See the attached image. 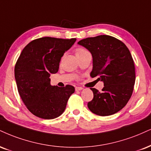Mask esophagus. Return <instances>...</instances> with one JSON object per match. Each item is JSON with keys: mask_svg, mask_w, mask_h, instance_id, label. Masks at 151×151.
I'll return each mask as SVG.
<instances>
[{"mask_svg": "<svg viewBox=\"0 0 151 151\" xmlns=\"http://www.w3.org/2000/svg\"><path fill=\"white\" fill-rule=\"evenodd\" d=\"M82 89H83L82 87H79V86L75 87V91H81V90H82Z\"/></svg>", "mask_w": 151, "mask_h": 151, "instance_id": "1", "label": "esophagus"}]
</instances>
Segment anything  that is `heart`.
<instances>
[{
    "label": "heart",
    "mask_w": 151,
    "mask_h": 151,
    "mask_svg": "<svg viewBox=\"0 0 151 151\" xmlns=\"http://www.w3.org/2000/svg\"><path fill=\"white\" fill-rule=\"evenodd\" d=\"M86 52H88V51H87L86 49H84L83 48H81V47H79V48H77L75 49V55L77 56V58L79 57V56L83 55V54L86 53Z\"/></svg>",
    "instance_id": "1"
}]
</instances>
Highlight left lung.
I'll return each instance as SVG.
<instances>
[{
	"label": "left lung",
	"mask_w": 151,
	"mask_h": 151,
	"mask_svg": "<svg viewBox=\"0 0 151 151\" xmlns=\"http://www.w3.org/2000/svg\"><path fill=\"white\" fill-rule=\"evenodd\" d=\"M78 44L85 47L93 57L90 75L103 81L102 91L91 88L93 99L88 108L100 116L113 115L130 99L135 83V67L129 50L119 39L100 35L82 39Z\"/></svg>",
	"instance_id": "obj_1"
}]
</instances>
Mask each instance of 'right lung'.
<instances>
[{
    "label": "right lung",
    "instance_id": "right-lung-1",
    "mask_svg": "<svg viewBox=\"0 0 151 151\" xmlns=\"http://www.w3.org/2000/svg\"><path fill=\"white\" fill-rule=\"evenodd\" d=\"M76 39L42 37L24 48L14 67L17 90L23 103L36 117L51 119L63 113L74 87L50 85V74L57 73L60 62Z\"/></svg>",
    "mask_w": 151,
    "mask_h": 151
}]
</instances>
